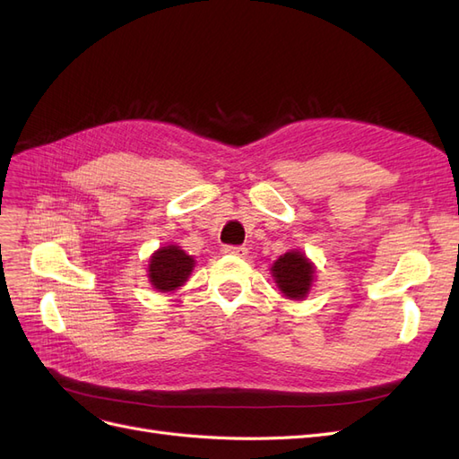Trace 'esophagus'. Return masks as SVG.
Wrapping results in <instances>:
<instances>
[{
	"label": "esophagus",
	"mask_w": 459,
	"mask_h": 459,
	"mask_svg": "<svg viewBox=\"0 0 459 459\" xmlns=\"http://www.w3.org/2000/svg\"><path fill=\"white\" fill-rule=\"evenodd\" d=\"M221 253L224 255H233V256H247V253H248V248L247 247H233V245H226V247H221Z\"/></svg>",
	"instance_id": "34e87169"
}]
</instances>
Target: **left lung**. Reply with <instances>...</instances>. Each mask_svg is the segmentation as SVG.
Here are the masks:
<instances>
[{"label":"left lung","instance_id":"obj_1","mask_svg":"<svg viewBox=\"0 0 459 459\" xmlns=\"http://www.w3.org/2000/svg\"><path fill=\"white\" fill-rule=\"evenodd\" d=\"M314 264L300 251H289L277 258L272 275L281 293L290 300H302L308 295L314 281Z\"/></svg>","mask_w":459,"mask_h":459}]
</instances>
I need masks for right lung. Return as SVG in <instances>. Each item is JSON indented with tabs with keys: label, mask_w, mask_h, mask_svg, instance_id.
<instances>
[{
	"label": "right lung",
	"mask_w": 459,
	"mask_h": 459,
	"mask_svg": "<svg viewBox=\"0 0 459 459\" xmlns=\"http://www.w3.org/2000/svg\"><path fill=\"white\" fill-rule=\"evenodd\" d=\"M149 262V281L160 293L182 287L195 266V260L178 245L160 247Z\"/></svg>",
	"instance_id": "1"
}]
</instances>
